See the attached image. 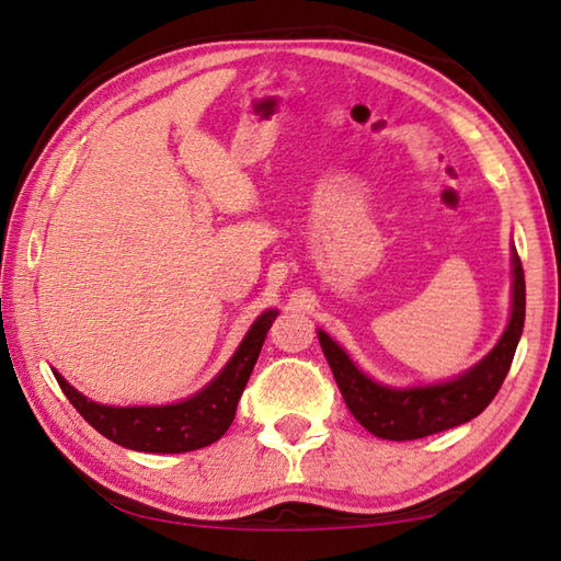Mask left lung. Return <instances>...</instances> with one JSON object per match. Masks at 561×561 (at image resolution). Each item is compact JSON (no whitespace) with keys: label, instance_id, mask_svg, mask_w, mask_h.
Listing matches in <instances>:
<instances>
[{"label":"left lung","instance_id":"left-lung-1","mask_svg":"<svg viewBox=\"0 0 561 561\" xmlns=\"http://www.w3.org/2000/svg\"><path fill=\"white\" fill-rule=\"evenodd\" d=\"M512 307L497 344L460 376L423 386H388L360 371L327 331L317 329L321 351L331 366L351 415L383 440H415L472 421L490 405L515 358L525 327V272L512 244Z\"/></svg>","mask_w":561,"mask_h":561}]
</instances>
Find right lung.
I'll return each instance as SVG.
<instances>
[{
  "label": "right lung",
  "instance_id": "obj_1",
  "mask_svg": "<svg viewBox=\"0 0 561 561\" xmlns=\"http://www.w3.org/2000/svg\"><path fill=\"white\" fill-rule=\"evenodd\" d=\"M277 309H267L240 341L230 360L210 383L178 403L165 405H103L91 401L56 371L64 396L73 403L87 423L103 438L138 453H190L220 440L234 421L237 403L250 381L252 368L264 344V336L277 319Z\"/></svg>",
  "mask_w": 561,
  "mask_h": 561
}]
</instances>
